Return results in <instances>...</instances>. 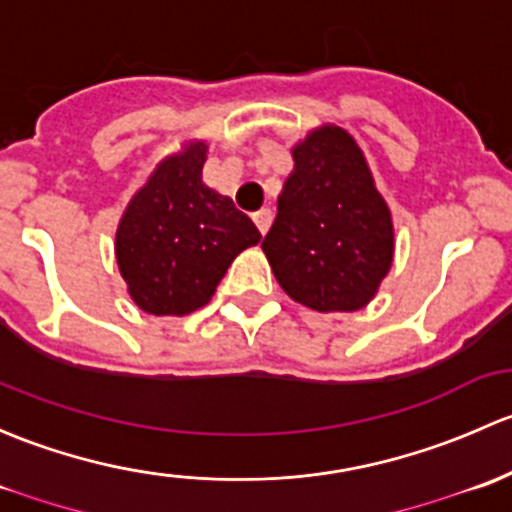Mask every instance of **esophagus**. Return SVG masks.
I'll return each instance as SVG.
<instances>
[{
	"instance_id": "esophagus-1",
	"label": "esophagus",
	"mask_w": 512,
	"mask_h": 512,
	"mask_svg": "<svg viewBox=\"0 0 512 512\" xmlns=\"http://www.w3.org/2000/svg\"><path fill=\"white\" fill-rule=\"evenodd\" d=\"M254 221H256L258 231H261V234H266V231H268V229H271V221H273V212H271V209H258V212L254 214Z\"/></svg>"
}]
</instances>
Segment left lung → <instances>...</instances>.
<instances>
[{
	"instance_id": "1",
	"label": "left lung",
	"mask_w": 512,
	"mask_h": 512,
	"mask_svg": "<svg viewBox=\"0 0 512 512\" xmlns=\"http://www.w3.org/2000/svg\"><path fill=\"white\" fill-rule=\"evenodd\" d=\"M293 160L261 244L276 281L320 313L365 308L394 256L392 217L365 155L345 130L325 125L293 147Z\"/></svg>"
}]
</instances>
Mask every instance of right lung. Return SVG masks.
Instances as JSON below:
<instances>
[{
	"mask_svg": "<svg viewBox=\"0 0 512 512\" xmlns=\"http://www.w3.org/2000/svg\"><path fill=\"white\" fill-rule=\"evenodd\" d=\"M204 160V142L167 157L120 219L115 256L145 313L187 315L207 305L231 261L261 241L254 221L202 182Z\"/></svg>",
	"mask_w": 512,
	"mask_h": 512,
	"instance_id": "obj_1",
	"label": "right lung"
}]
</instances>
